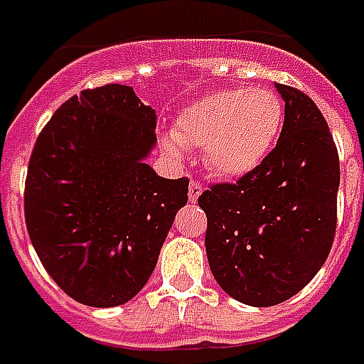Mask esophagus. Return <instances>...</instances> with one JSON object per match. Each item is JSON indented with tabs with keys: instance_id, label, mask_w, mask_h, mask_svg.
<instances>
[{
	"instance_id": "1",
	"label": "esophagus",
	"mask_w": 364,
	"mask_h": 364,
	"mask_svg": "<svg viewBox=\"0 0 364 364\" xmlns=\"http://www.w3.org/2000/svg\"><path fill=\"white\" fill-rule=\"evenodd\" d=\"M200 193H203V185L195 179H191L189 183V200L191 203H197V198L200 197Z\"/></svg>"
}]
</instances>
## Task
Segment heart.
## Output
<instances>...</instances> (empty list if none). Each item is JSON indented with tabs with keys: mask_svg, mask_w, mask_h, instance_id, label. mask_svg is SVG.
I'll return each mask as SVG.
<instances>
[{
	"mask_svg": "<svg viewBox=\"0 0 364 364\" xmlns=\"http://www.w3.org/2000/svg\"><path fill=\"white\" fill-rule=\"evenodd\" d=\"M282 124V105L273 91L230 87L185 107L164 146L171 158L200 148L203 161L218 177L237 179L263 164Z\"/></svg>",
	"mask_w": 364,
	"mask_h": 364,
	"instance_id": "1",
	"label": "heart"
}]
</instances>
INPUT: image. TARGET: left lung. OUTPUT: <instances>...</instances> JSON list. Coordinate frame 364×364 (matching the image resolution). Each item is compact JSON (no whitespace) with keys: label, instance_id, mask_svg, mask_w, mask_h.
<instances>
[{"label":"left lung","instance_id":"obj_1","mask_svg":"<svg viewBox=\"0 0 364 364\" xmlns=\"http://www.w3.org/2000/svg\"><path fill=\"white\" fill-rule=\"evenodd\" d=\"M284 101L279 142L252 173L198 197L206 257L222 290L257 308L281 304L312 281L336 236L339 158L320 109L274 83Z\"/></svg>","mask_w":364,"mask_h":364}]
</instances>
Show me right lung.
Here are the masks:
<instances>
[{"mask_svg": "<svg viewBox=\"0 0 364 364\" xmlns=\"http://www.w3.org/2000/svg\"><path fill=\"white\" fill-rule=\"evenodd\" d=\"M156 111L109 83L68 99L36 138L25 220L38 259L77 302L112 308L134 298L158 263L189 179H166L146 159Z\"/></svg>", "mask_w": 364, "mask_h": 364, "instance_id": "obj_1", "label": "right lung"}]
</instances>
